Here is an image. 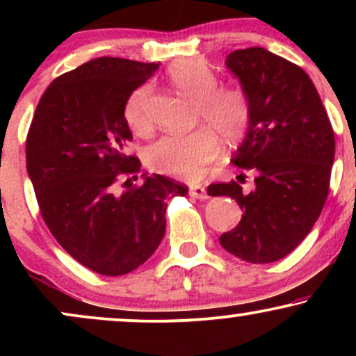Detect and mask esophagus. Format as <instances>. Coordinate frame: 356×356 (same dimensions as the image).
<instances>
[{"label":"esophagus","mask_w":356,"mask_h":356,"mask_svg":"<svg viewBox=\"0 0 356 356\" xmlns=\"http://www.w3.org/2000/svg\"><path fill=\"white\" fill-rule=\"evenodd\" d=\"M189 195H191V197L201 199V201L209 197V195H207L206 187L201 186V184H192V186H189Z\"/></svg>","instance_id":"obj_1"}]
</instances>
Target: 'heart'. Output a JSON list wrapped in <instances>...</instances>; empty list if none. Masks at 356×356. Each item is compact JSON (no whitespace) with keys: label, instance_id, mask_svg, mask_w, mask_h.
<instances>
[{"label":"heart","instance_id":"b5f03b06","mask_svg":"<svg viewBox=\"0 0 356 356\" xmlns=\"http://www.w3.org/2000/svg\"><path fill=\"white\" fill-rule=\"evenodd\" d=\"M169 79L179 92L197 100V124L206 127L186 136H165L145 150V164L154 172L195 181L220 152L219 137L234 145L251 125L252 105L248 90L239 83L219 85V76L202 60H182L172 65ZM150 87L134 90L125 104V120L138 137L152 134Z\"/></svg>","mask_w":356,"mask_h":356}]
</instances>
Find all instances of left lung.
<instances>
[{
    "instance_id": "left-lung-1",
    "label": "left lung",
    "mask_w": 356,
    "mask_h": 356,
    "mask_svg": "<svg viewBox=\"0 0 356 356\" xmlns=\"http://www.w3.org/2000/svg\"><path fill=\"white\" fill-rule=\"evenodd\" d=\"M226 67L251 97V125L232 164L254 174L256 189L246 194L234 181L207 187L209 195L236 199L244 212L219 243L248 263H275L320 218L328 197L334 134L301 67L261 47L229 53Z\"/></svg>"
}]
</instances>
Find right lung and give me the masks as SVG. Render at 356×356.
Returning <instances> with one entry per match:
<instances>
[{
  "label": "right lung",
  "instance_id": "add662e5",
  "mask_svg": "<svg viewBox=\"0 0 356 356\" xmlns=\"http://www.w3.org/2000/svg\"><path fill=\"white\" fill-rule=\"evenodd\" d=\"M157 68L90 60L48 85L28 130L26 170L44 224L73 259L104 276L144 264L164 238L167 197L187 194L184 184L159 174L117 189L120 175L140 170L127 154L125 104Z\"/></svg>",
  "mask_w": 356,
  "mask_h": 356
}]
</instances>
